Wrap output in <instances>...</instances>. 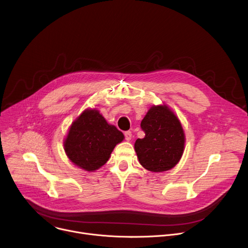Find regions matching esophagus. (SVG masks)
I'll return each instance as SVG.
<instances>
[{
	"instance_id": "34e87169",
	"label": "esophagus",
	"mask_w": 248,
	"mask_h": 248,
	"mask_svg": "<svg viewBox=\"0 0 248 248\" xmlns=\"http://www.w3.org/2000/svg\"><path fill=\"white\" fill-rule=\"evenodd\" d=\"M124 136H125V139H126L127 141L131 140V138H132V133H131V131H125V132H124Z\"/></svg>"
}]
</instances>
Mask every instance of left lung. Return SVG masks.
I'll return each mask as SVG.
<instances>
[{"label": "left lung", "instance_id": "8db88e82", "mask_svg": "<svg viewBox=\"0 0 248 248\" xmlns=\"http://www.w3.org/2000/svg\"><path fill=\"white\" fill-rule=\"evenodd\" d=\"M140 125L145 136L134 143L140 165L154 172L172 169L180 162L186 144V134L178 116L166 104L153 105Z\"/></svg>", "mask_w": 248, "mask_h": 248}]
</instances>
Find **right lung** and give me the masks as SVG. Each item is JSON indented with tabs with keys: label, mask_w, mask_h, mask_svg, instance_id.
<instances>
[{
	"label": "right lung",
	"mask_w": 248,
	"mask_h": 248,
	"mask_svg": "<svg viewBox=\"0 0 248 248\" xmlns=\"http://www.w3.org/2000/svg\"><path fill=\"white\" fill-rule=\"evenodd\" d=\"M124 135L108 124L96 109L84 110L70 124L63 141L67 158L86 171H94L107 163Z\"/></svg>",
	"instance_id": "right-lung-1"
}]
</instances>
